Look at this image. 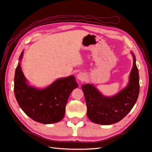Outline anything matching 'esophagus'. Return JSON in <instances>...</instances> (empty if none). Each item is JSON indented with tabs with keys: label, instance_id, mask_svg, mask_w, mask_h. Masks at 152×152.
I'll return each mask as SVG.
<instances>
[{
	"label": "esophagus",
	"instance_id": "esophagus-1",
	"mask_svg": "<svg viewBox=\"0 0 152 152\" xmlns=\"http://www.w3.org/2000/svg\"><path fill=\"white\" fill-rule=\"evenodd\" d=\"M77 78L80 81H84L86 78V75L83 72H79L77 75Z\"/></svg>",
	"mask_w": 152,
	"mask_h": 152
}]
</instances>
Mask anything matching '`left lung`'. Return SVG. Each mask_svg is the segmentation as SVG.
I'll return each instance as SVG.
<instances>
[{
  "mask_svg": "<svg viewBox=\"0 0 152 152\" xmlns=\"http://www.w3.org/2000/svg\"><path fill=\"white\" fill-rule=\"evenodd\" d=\"M133 68L126 87L112 96L102 94L94 85H82L86 99L87 115L91 121L102 125H110L121 121L135 104L139 94V75L135 56L131 52Z\"/></svg>",
  "mask_w": 152,
  "mask_h": 152,
  "instance_id": "8db88e82",
  "label": "left lung"
}]
</instances>
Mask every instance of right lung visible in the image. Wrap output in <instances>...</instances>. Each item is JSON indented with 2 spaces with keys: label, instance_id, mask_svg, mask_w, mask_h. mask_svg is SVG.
Wrapping results in <instances>:
<instances>
[{
  "label": "right lung",
  "instance_id": "right-lung-1",
  "mask_svg": "<svg viewBox=\"0 0 152 152\" xmlns=\"http://www.w3.org/2000/svg\"><path fill=\"white\" fill-rule=\"evenodd\" d=\"M23 52L19 56L14 77V93L20 107L37 122L48 124L61 121L69 95L78 86L75 77H61L43 89L30 86L21 69Z\"/></svg>",
  "mask_w": 152,
  "mask_h": 152
}]
</instances>
